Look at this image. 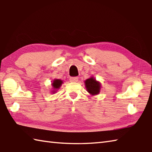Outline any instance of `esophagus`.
Instances as JSON below:
<instances>
[{"instance_id":"obj_1","label":"esophagus","mask_w":152,"mask_h":152,"mask_svg":"<svg viewBox=\"0 0 152 152\" xmlns=\"http://www.w3.org/2000/svg\"><path fill=\"white\" fill-rule=\"evenodd\" d=\"M78 80V78L77 76L75 77H70V81L72 82H77Z\"/></svg>"}]
</instances>
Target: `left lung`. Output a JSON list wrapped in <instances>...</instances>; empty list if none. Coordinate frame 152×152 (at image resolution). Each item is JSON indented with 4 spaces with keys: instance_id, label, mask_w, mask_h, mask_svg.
<instances>
[{
    "instance_id": "obj_1",
    "label": "left lung",
    "mask_w": 152,
    "mask_h": 152,
    "mask_svg": "<svg viewBox=\"0 0 152 152\" xmlns=\"http://www.w3.org/2000/svg\"><path fill=\"white\" fill-rule=\"evenodd\" d=\"M85 85L87 91L91 95H96L99 93L101 86L94 78L87 79L85 81Z\"/></svg>"
}]
</instances>
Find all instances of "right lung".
I'll return each mask as SVG.
<instances>
[{"label":"right lung","mask_w":152,"mask_h":152,"mask_svg":"<svg viewBox=\"0 0 152 152\" xmlns=\"http://www.w3.org/2000/svg\"><path fill=\"white\" fill-rule=\"evenodd\" d=\"M62 81L61 80L56 79V80H55L54 81H53L52 86H53V88H54L55 90H56V89H58L59 88L61 87V86L62 85ZM53 93H54V92H53Z\"/></svg>","instance_id":"obj_1"}]
</instances>
